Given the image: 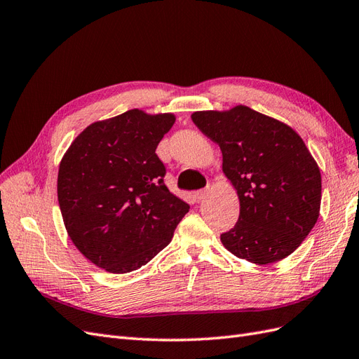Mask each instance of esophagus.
<instances>
[{
    "label": "esophagus",
    "mask_w": 359,
    "mask_h": 359,
    "mask_svg": "<svg viewBox=\"0 0 359 359\" xmlns=\"http://www.w3.org/2000/svg\"><path fill=\"white\" fill-rule=\"evenodd\" d=\"M206 194H208V190H198V191L193 193V198H194V201L201 202L202 199L206 198Z\"/></svg>",
    "instance_id": "1"
}]
</instances>
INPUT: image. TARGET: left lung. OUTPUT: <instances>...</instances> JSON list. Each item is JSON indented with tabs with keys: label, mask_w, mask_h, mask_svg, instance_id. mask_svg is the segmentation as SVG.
Listing matches in <instances>:
<instances>
[{
	"label": "left lung",
	"mask_w": 359,
	"mask_h": 359,
	"mask_svg": "<svg viewBox=\"0 0 359 359\" xmlns=\"http://www.w3.org/2000/svg\"><path fill=\"white\" fill-rule=\"evenodd\" d=\"M193 123L223 154V172L240 198V219L220 235L232 255L257 265L295 252L316 224L322 180L295 130L247 106L202 111Z\"/></svg>",
	"instance_id": "obj_1"
}]
</instances>
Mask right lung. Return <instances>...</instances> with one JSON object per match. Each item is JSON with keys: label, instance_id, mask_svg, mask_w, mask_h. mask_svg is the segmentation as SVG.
Wrapping results in <instances>:
<instances>
[{"label": "right lung", "instance_id": "right-lung-1", "mask_svg": "<svg viewBox=\"0 0 359 359\" xmlns=\"http://www.w3.org/2000/svg\"><path fill=\"white\" fill-rule=\"evenodd\" d=\"M172 114L139 109L97 121L73 140L58 170L67 233L94 265L126 274L165 248L190 210L172 194L156 149Z\"/></svg>", "mask_w": 359, "mask_h": 359}]
</instances>
